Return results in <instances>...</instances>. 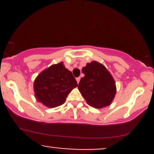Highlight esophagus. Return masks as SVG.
<instances>
[{
	"instance_id": "34e87169",
	"label": "esophagus",
	"mask_w": 154,
	"mask_h": 154,
	"mask_svg": "<svg viewBox=\"0 0 154 154\" xmlns=\"http://www.w3.org/2000/svg\"><path fill=\"white\" fill-rule=\"evenodd\" d=\"M76 80H77V83H79V80H80V77H77V78H76Z\"/></svg>"
}]
</instances>
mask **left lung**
<instances>
[{"instance_id":"left-lung-1","label":"left lung","mask_w":154,"mask_h":154,"mask_svg":"<svg viewBox=\"0 0 154 154\" xmlns=\"http://www.w3.org/2000/svg\"><path fill=\"white\" fill-rule=\"evenodd\" d=\"M82 72L85 77L81 78L77 86L88 105L95 109L110 105L116 92L115 82L110 72L95 61L88 63Z\"/></svg>"}]
</instances>
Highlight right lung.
Here are the masks:
<instances>
[{
	"label": "right lung",
	"mask_w": 154,
	"mask_h": 154,
	"mask_svg": "<svg viewBox=\"0 0 154 154\" xmlns=\"http://www.w3.org/2000/svg\"><path fill=\"white\" fill-rule=\"evenodd\" d=\"M73 75L63 62L51 65L40 73L34 82L35 98L48 108L64 103L69 93L77 87Z\"/></svg>",
	"instance_id": "obj_1"
}]
</instances>
